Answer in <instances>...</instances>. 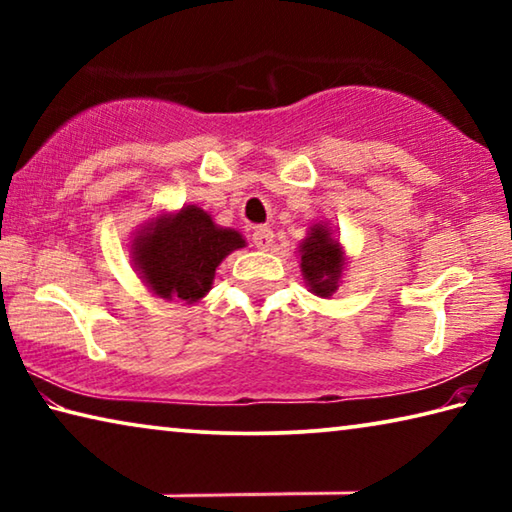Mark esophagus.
Returning a JSON list of instances; mask_svg holds the SVG:
<instances>
[{
    "label": "esophagus",
    "instance_id": "esophagus-1",
    "mask_svg": "<svg viewBox=\"0 0 512 512\" xmlns=\"http://www.w3.org/2000/svg\"><path fill=\"white\" fill-rule=\"evenodd\" d=\"M273 239H275L273 230L271 228H264V225L253 232V244H255L257 250H268V248H271L273 246Z\"/></svg>",
    "mask_w": 512,
    "mask_h": 512
}]
</instances>
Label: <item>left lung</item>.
Returning a JSON list of instances; mask_svg holds the SVG:
<instances>
[{"mask_svg":"<svg viewBox=\"0 0 512 512\" xmlns=\"http://www.w3.org/2000/svg\"><path fill=\"white\" fill-rule=\"evenodd\" d=\"M298 257L302 280L309 291L318 298L334 296L343 282L345 266H348V255H345L341 241L336 239L334 230L323 221L311 225L298 248Z\"/></svg>","mask_w":512,"mask_h":512,"instance_id":"obj_1","label":"left lung"}]
</instances>
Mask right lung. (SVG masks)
Segmentation results:
<instances>
[{
	"mask_svg": "<svg viewBox=\"0 0 512 512\" xmlns=\"http://www.w3.org/2000/svg\"><path fill=\"white\" fill-rule=\"evenodd\" d=\"M239 248H246L239 230L216 225L203 207L183 205L135 230L131 262L155 298L194 305L210 293L219 264Z\"/></svg>",
	"mask_w": 512,
	"mask_h": 512,
	"instance_id": "obj_1",
	"label": "right lung"
}]
</instances>
